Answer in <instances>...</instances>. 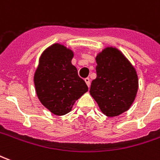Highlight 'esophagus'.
I'll return each instance as SVG.
<instances>
[{"mask_svg":"<svg viewBox=\"0 0 160 160\" xmlns=\"http://www.w3.org/2000/svg\"><path fill=\"white\" fill-rule=\"evenodd\" d=\"M85 82L87 83V85L88 86V87H90L91 82H90V79H89V78H86V79H85Z\"/></svg>","mask_w":160,"mask_h":160,"instance_id":"esophagus-1","label":"esophagus"}]
</instances>
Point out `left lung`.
<instances>
[{"instance_id":"left-lung-1","label":"left lung","mask_w":160,"mask_h":160,"mask_svg":"<svg viewBox=\"0 0 160 160\" xmlns=\"http://www.w3.org/2000/svg\"><path fill=\"white\" fill-rule=\"evenodd\" d=\"M97 78L90 94L107 117H117L130 108L138 91L136 71L120 50L108 47L96 57Z\"/></svg>"}]
</instances>
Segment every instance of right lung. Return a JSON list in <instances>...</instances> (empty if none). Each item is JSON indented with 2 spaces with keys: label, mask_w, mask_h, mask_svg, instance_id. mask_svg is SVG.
Here are the masks:
<instances>
[{
  "label": "right lung",
  "mask_w": 160,
  "mask_h": 160,
  "mask_svg": "<svg viewBox=\"0 0 160 160\" xmlns=\"http://www.w3.org/2000/svg\"><path fill=\"white\" fill-rule=\"evenodd\" d=\"M73 56L71 49L55 43L43 51L34 74L38 99L56 116L68 113L75 101L88 91L71 62Z\"/></svg>",
  "instance_id": "obj_1"
}]
</instances>
